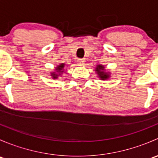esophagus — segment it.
I'll return each mask as SVG.
<instances>
[{"label":"esophagus","mask_w":158,"mask_h":158,"mask_svg":"<svg viewBox=\"0 0 158 158\" xmlns=\"http://www.w3.org/2000/svg\"><path fill=\"white\" fill-rule=\"evenodd\" d=\"M85 61L83 60V59H78L77 60V63L79 66H83V65L85 64Z\"/></svg>","instance_id":"esophagus-1"}]
</instances>
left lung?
Segmentation results:
<instances>
[{
    "label": "left lung",
    "mask_w": 158,
    "mask_h": 158,
    "mask_svg": "<svg viewBox=\"0 0 158 158\" xmlns=\"http://www.w3.org/2000/svg\"><path fill=\"white\" fill-rule=\"evenodd\" d=\"M103 69H104V66H101V65H98V66H97L95 71H97L98 76H99L102 79H106L107 78L109 77V75L107 73H104V72H103Z\"/></svg>",
    "instance_id": "left-lung-1"
}]
</instances>
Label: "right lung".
<instances>
[{
  "label": "right lung",
  "mask_w": 158,
  "mask_h": 158,
  "mask_svg": "<svg viewBox=\"0 0 158 158\" xmlns=\"http://www.w3.org/2000/svg\"><path fill=\"white\" fill-rule=\"evenodd\" d=\"M64 66H65L64 63H62V64H60V66H57V67L56 68V72H58V73H63ZM52 76H53V78H57V74H55V73H52Z\"/></svg>",
  "instance_id": "1"
}]
</instances>
